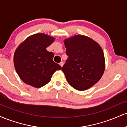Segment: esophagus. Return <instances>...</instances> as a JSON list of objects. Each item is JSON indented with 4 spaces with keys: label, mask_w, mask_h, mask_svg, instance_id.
Listing matches in <instances>:
<instances>
[{
    "label": "esophagus",
    "mask_w": 127,
    "mask_h": 127,
    "mask_svg": "<svg viewBox=\"0 0 127 127\" xmlns=\"http://www.w3.org/2000/svg\"><path fill=\"white\" fill-rule=\"evenodd\" d=\"M60 65H61V66H62V67L63 66V65H64V63L63 62H60Z\"/></svg>",
    "instance_id": "34e87169"
}]
</instances>
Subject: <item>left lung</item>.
<instances>
[{
    "mask_svg": "<svg viewBox=\"0 0 127 127\" xmlns=\"http://www.w3.org/2000/svg\"><path fill=\"white\" fill-rule=\"evenodd\" d=\"M68 59L62 70L73 88L84 91L98 82L105 68L103 49L88 36L75 35L65 39Z\"/></svg>",
    "mask_w": 127,
    "mask_h": 127,
    "instance_id": "1",
    "label": "left lung"
}]
</instances>
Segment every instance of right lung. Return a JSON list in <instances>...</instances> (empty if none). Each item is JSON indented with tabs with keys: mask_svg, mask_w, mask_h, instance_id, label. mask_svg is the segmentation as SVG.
<instances>
[{
	"mask_svg": "<svg viewBox=\"0 0 127 127\" xmlns=\"http://www.w3.org/2000/svg\"><path fill=\"white\" fill-rule=\"evenodd\" d=\"M54 40L44 33H37L27 37L15 50L14 66L26 84L40 88L51 81L55 71L62 69L60 65L53 61V52L46 50Z\"/></svg>",
	"mask_w": 127,
	"mask_h": 127,
	"instance_id": "obj_1",
	"label": "right lung"
}]
</instances>
